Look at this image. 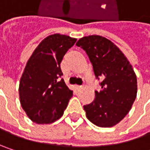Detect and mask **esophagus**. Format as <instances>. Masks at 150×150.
<instances>
[{
  "mask_svg": "<svg viewBox=\"0 0 150 150\" xmlns=\"http://www.w3.org/2000/svg\"><path fill=\"white\" fill-rule=\"evenodd\" d=\"M81 88H82V86H78V85H77V86H75V89H76L77 91L81 90Z\"/></svg>",
  "mask_w": 150,
  "mask_h": 150,
  "instance_id": "obj_1",
  "label": "esophagus"
}]
</instances>
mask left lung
I'll list each match as a JSON object with an SVG mask.
<instances>
[{
  "label": "left lung",
  "instance_id": "1",
  "mask_svg": "<svg viewBox=\"0 0 150 150\" xmlns=\"http://www.w3.org/2000/svg\"><path fill=\"white\" fill-rule=\"evenodd\" d=\"M88 54L102 90L95 91V100L84 105L87 118L95 125L109 128L129 112L137 93L134 69L124 54L111 41L101 35H88L77 42Z\"/></svg>",
  "mask_w": 150,
  "mask_h": 150
}]
</instances>
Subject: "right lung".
I'll return each instance as SVG.
<instances>
[{
	"label": "right lung",
	"instance_id": "obj_1",
	"mask_svg": "<svg viewBox=\"0 0 150 150\" xmlns=\"http://www.w3.org/2000/svg\"><path fill=\"white\" fill-rule=\"evenodd\" d=\"M75 38L60 34L48 35L33 52L21 77L20 102L35 123H52L61 118L73 96L62 79L61 62Z\"/></svg>",
	"mask_w": 150,
	"mask_h": 150
}]
</instances>
